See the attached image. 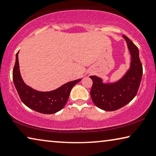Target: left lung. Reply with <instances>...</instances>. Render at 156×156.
<instances>
[{"label":"left lung","mask_w":156,"mask_h":156,"mask_svg":"<svg viewBox=\"0 0 156 156\" xmlns=\"http://www.w3.org/2000/svg\"><path fill=\"white\" fill-rule=\"evenodd\" d=\"M131 55L129 69L114 83H104L101 78L91 76L93 84L90 91L92 100L102 110L113 111L126 105L138 92L143 74L138 48L129 38L123 36Z\"/></svg>","instance_id":"8db88e82"}]
</instances>
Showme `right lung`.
Here are the masks:
<instances>
[{"label":"right lung","instance_id":"right-lung-1","mask_svg":"<svg viewBox=\"0 0 156 156\" xmlns=\"http://www.w3.org/2000/svg\"><path fill=\"white\" fill-rule=\"evenodd\" d=\"M18 54L19 52L16 54L12 78L22 101L29 108L44 114H52L62 110L68 101L72 87L80 82L81 78L65 83L52 91H38L25 84L22 80L20 71Z\"/></svg>","mask_w":156,"mask_h":156}]
</instances>
